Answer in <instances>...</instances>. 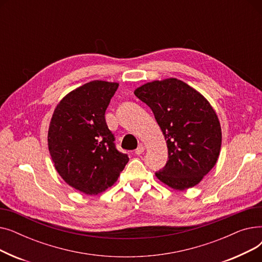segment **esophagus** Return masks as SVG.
I'll return each mask as SVG.
<instances>
[{
    "label": "esophagus",
    "instance_id": "34e87169",
    "mask_svg": "<svg viewBox=\"0 0 262 262\" xmlns=\"http://www.w3.org/2000/svg\"><path fill=\"white\" fill-rule=\"evenodd\" d=\"M144 152V146L141 144V145H139L138 147L136 148V150H135V153H136V155H140V154H142Z\"/></svg>",
    "mask_w": 262,
    "mask_h": 262
}]
</instances>
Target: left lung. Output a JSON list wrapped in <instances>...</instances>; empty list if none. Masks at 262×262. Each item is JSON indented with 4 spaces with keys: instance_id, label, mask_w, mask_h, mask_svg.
<instances>
[{
    "instance_id": "obj_1",
    "label": "left lung",
    "mask_w": 262,
    "mask_h": 262,
    "mask_svg": "<svg viewBox=\"0 0 262 262\" xmlns=\"http://www.w3.org/2000/svg\"><path fill=\"white\" fill-rule=\"evenodd\" d=\"M155 116L168 146V161L155 173L175 190L198 185L216 163L222 143L221 125L209 102L186 82L154 80L135 90Z\"/></svg>"
}]
</instances>
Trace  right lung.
<instances>
[{
	"label": "right lung",
	"instance_id": "1",
	"mask_svg": "<svg viewBox=\"0 0 262 262\" xmlns=\"http://www.w3.org/2000/svg\"><path fill=\"white\" fill-rule=\"evenodd\" d=\"M118 87V82H87L64 96L50 123L48 144L55 169L69 186L88 195L112 187L128 162L116 148L105 120Z\"/></svg>",
	"mask_w": 262,
	"mask_h": 262
}]
</instances>
